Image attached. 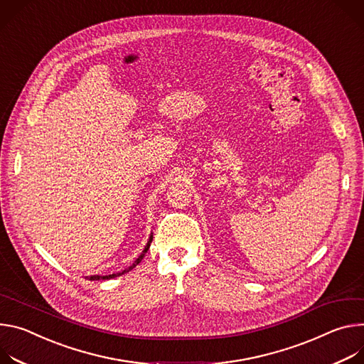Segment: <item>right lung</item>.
<instances>
[{"label": "right lung", "instance_id": "add662e5", "mask_svg": "<svg viewBox=\"0 0 364 364\" xmlns=\"http://www.w3.org/2000/svg\"><path fill=\"white\" fill-rule=\"evenodd\" d=\"M151 240H153V232L150 234V237H149V240H147V245L144 246V249H143V252L140 253V256L134 260V263L133 264H130L129 267H126L123 272H118V273H112V274H105V276H100V274H92V276H87V279H90V280H107V279H112V277H117V276H121V274H124V273H127V272H130V270H133L141 260H143V257H144V255L147 253V250H149V247H150V243H151Z\"/></svg>", "mask_w": 364, "mask_h": 364}]
</instances>
